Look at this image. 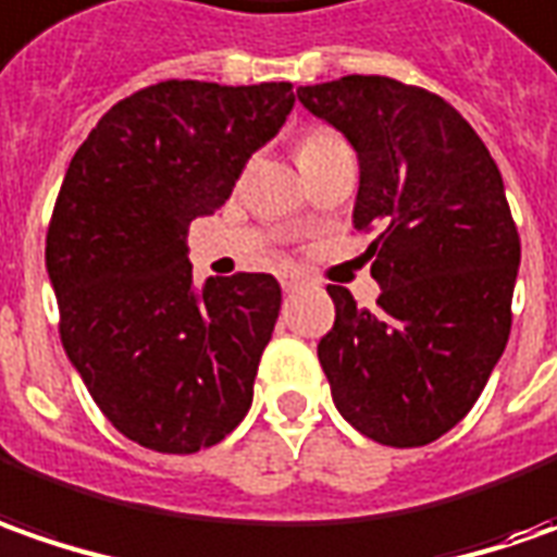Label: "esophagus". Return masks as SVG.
Listing matches in <instances>:
<instances>
[{
    "instance_id": "obj_1",
    "label": "esophagus",
    "mask_w": 557,
    "mask_h": 557,
    "mask_svg": "<svg viewBox=\"0 0 557 557\" xmlns=\"http://www.w3.org/2000/svg\"><path fill=\"white\" fill-rule=\"evenodd\" d=\"M280 286H283L286 293H293V289H298V286H301V277H296V274H286V277L280 280Z\"/></svg>"
}]
</instances>
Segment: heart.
<instances>
[{"mask_svg":"<svg viewBox=\"0 0 557 557\" xmlns=\"http://www.w3.org/2000/svg\"><path fill=\"white\" fill-rule=\"evenodd\" d=\"M338 145V138L333 132H311V135H305L301 138V145H298V160L301 157H311L317 150H323V147H333Z\"/></svg>","mask_w":557,"mask_h":557,"instance_id":"1","label":"heart"}]
</instances>
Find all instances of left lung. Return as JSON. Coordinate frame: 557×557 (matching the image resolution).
Returning a JSON list of instances; mask_svg holds the SVG:
<instances>
[{
    "instance_id": "8db88e82",
    "label": "left lung",
    "mask_w": 557,
    "mask_h": 557,
    "mask_svg": "<svg viewBox=\"0 0 557 557\" xmlns=\"http://www.w3.org/2000/svg\"><path fill=\"white\" fill-rule=\"evenodd\" d=\"M298 101L355 147V227L375 308L326 286L336 323L317 345L336 410L388 447H422L474 407L511 330L521 240L503 175L444 98L388 76L298 88Z\"/></svg>"
}]
</instances>
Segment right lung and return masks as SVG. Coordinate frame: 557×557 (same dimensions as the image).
I'll return each instance as SVG.
<instances>
[{"instance_id": "right-lung-1", "label": "right lung", "mask_w": 557, "mask_h": 557, "mask_svg": "<svg viewBox=\"0 0 557 557\" xmlns=\"http://www.w3.org/2000/svg\"><path fill=\"white\" fill-rule=\"evenodd\" d=\"M293 104L289 83L169 79L110 107L70 160L46 240L61 342L113 429L147 450L212 447L252 407L280 283L197 286L187 227L224 206Z\"/></svg>"}]
</instances>
